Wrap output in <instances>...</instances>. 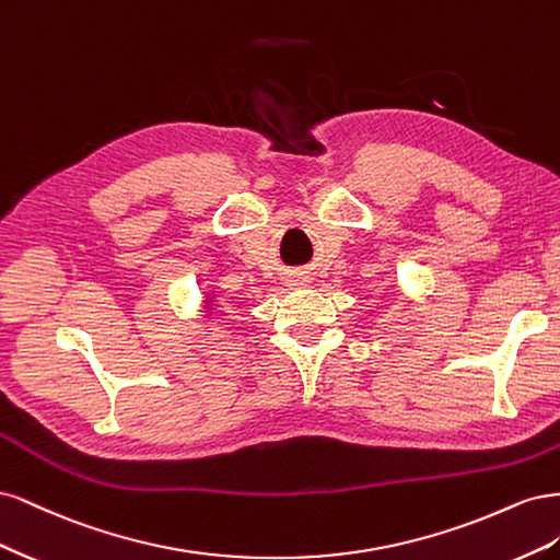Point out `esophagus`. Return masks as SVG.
<instances>
[{
	"mask_svg": "<svg viewBox=\"0 0 560 560\" xmlns=\"http://www.w3.org/2000/svg\"><path fill=\"white\" fill-rule=\"evenodd\" d=\"M292 282H294V284H296V282H299V280H292ZM301 282H303V280H301Z\"/></svg>",
	"mask_w": 560,
	"mask_h": 560,
	"instance_id": "34e87169",
	"label": "esophagus"
}]
</instances>
